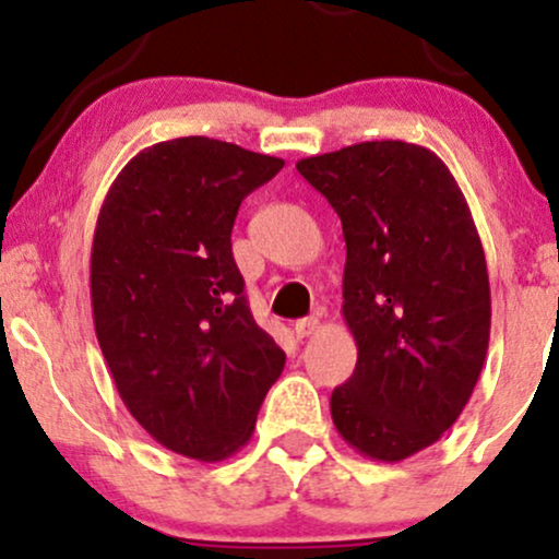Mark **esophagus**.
Segmentation results:
<instances>
[{
  "instance_id": "esophagus-1",
  "label": "esophagus",
  "mask_w": 559,
  "mask_h": 559,
  "mask_svg": "<svg viewBox=\"0 0 559 559\" xmlns=\"http://www.w3.org/2000/svg\"><path fill=\"white\" fill-rule=\"evenodd\" d=\"M318 325H320L318 318H301L294 323V333H297V338H307L318 331Z\"/></svg>"
}]
</instances>
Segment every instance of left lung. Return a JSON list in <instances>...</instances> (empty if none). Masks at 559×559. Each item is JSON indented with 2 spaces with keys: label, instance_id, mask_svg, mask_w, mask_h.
<instances>
[{
  "label": "left lung",
  "instance_id": "8db88e82",
  "mask_svg": "<svg viewBox=\"0 0 559 559\" xmlns=\"http://www.w3.org/2000/svg\"><path fill=\"white\" fill-rule=\"evenodd\" d=\"M342 217L355 373L331 394L349 447L400 463L454 426L484 368L491 292L463 191L431 150L362 141L297 163Z\"/></svg>",
  "mask_w": 559,
  "mask_h": 559
}]
</instances>
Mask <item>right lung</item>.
<instances>
[{
	"label": "right lung",
	"instance_id": "obj_1",
	"mask_svg": "<svg viewBox=\"0 0 559 559\" xmlns=\"http://www.w3.org/2000/svg\"><path fill=\"white\" fill-rule=\"evenodd\" d=\"M284 159L207 136L159 141L118 173L92 243V312L128 413L215 463L252 439L286 355L254 323L230 252L241 199Z\"/></svg>",
	"mask_w": 559,
	"mask_h": 559
}]
</instances>
